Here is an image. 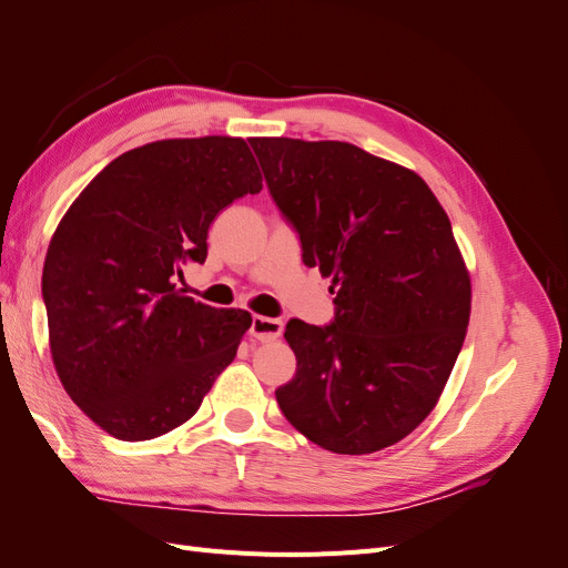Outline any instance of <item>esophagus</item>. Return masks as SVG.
Listing matches in <instances>:
<instances>
[{
    "label": "esophagus",
    "instance_id": "1",
    "mask_svg": "<svg viewBox=\"0 0 568 568\" xmlns=\"http://www.w3.org/2000/svg\"><path fill=\"white\" fill-rule=\"evenodd\" d=\"M284 332V322L282 320H274V317H265V315H255L251 320V336L270 343V341H277Z\"/></svg>",
    "mask_w": 568,
    "mask_h": 568
}]
</instances>
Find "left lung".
<instances>
[{
  "mask_svg": "<svg viewBox=\"0 0 568 568\" xmlns=\"http://www.w3.org/2000/svg\"><path fill=\"white\" fill-rule=\"evenodd\" d=\"M303 263L332 277L336 320L286 324L296 374L284 417L320 448L369 455L432 415L471 315L448 213L415 170L348 142L253 136Z\"/></svg>",
  "mask_w": 568,
  "mask_h": 568,
  "instance_id": "left-lung-1",
  "label": "left lung"
}]
</instances>
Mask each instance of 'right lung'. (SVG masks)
<instances>
[{"mask_svg":"<svg viewBox=\"0 0 568 568\" xmlns=\"http://www.w3.org/2000/svg\"><path fill=\"white\" fill-rule=\"evenodd\" d=\"M263 175L242 136L161 140L125 151L82 189L42 272L49 348L71 400L120 440L194 417L251 326L246 311L184 296L222 209Z\"/></svg>","mask_w":568,"mask_h":568,"instance_id":"1","label":"right lung"}]
</instances>
